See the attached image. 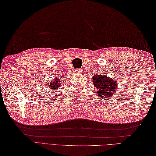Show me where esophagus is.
I'll use <instances>...</instances> for the list:
<instances>
[{
  "label": "esophagus",
  "instance_id": "obj_1",
  "mask_svg": "<svg viewBox=\"0 0 156 156\" xmlns=\"http://www.w3.org/2000/svg\"><path fill=\"white\" fill-rule=\"evenodd\" d=\"M81 71H82V69H75V72H76V73H81Z\"/></svg>",
  "mask_w": 156,
  "mask_h": 156
}]
</instances>
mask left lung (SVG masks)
Returning a JSON list of instances; mask_svg holds the SVG:
<instances>
[{
    "mask_svg": "<svg viewBox=\"0 0 156 156\" xmlns=\"http://www.w3.org/2000/svg\"><path fill=\"white\" fill-rule=\"evenodd\" d=\"M93 80L94 87L97 89L98 95L101 98H105L106 100L116 92L118 85L116 79L105 75L97 74L93 77Z\"/></svg>",
    "mask_w": 156,
    "mask_h": 156,
    "instance_id": "1",
    "label": "left lung"
}]
</instances>
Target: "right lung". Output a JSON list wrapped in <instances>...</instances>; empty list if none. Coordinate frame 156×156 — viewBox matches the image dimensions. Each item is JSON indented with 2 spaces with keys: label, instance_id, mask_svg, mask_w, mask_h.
Returning a JSON list of instances; mask_svg holds the SVG:
<instances>
[{
  "label": "right lung",
  "instance_id": "right-lung-1",
  "mask_svg": "<svg viewBox=\"0 0 156 156\" xmlns=\"http://www.w3.org/2000/svg\"><path fill=\"white\" fill-rule=\"evenodd\" d=\"M64 76V75H63ZM63 76H62V77H61V78H55V79H54L53 80V81L50 82V83H48L47 85H49L47 88L48 89H58V87H60L61 85V83H62V77H63Z\"/></svg>",
  "mask_w": 156,
  "mask_h": 156
}]
</instances>
